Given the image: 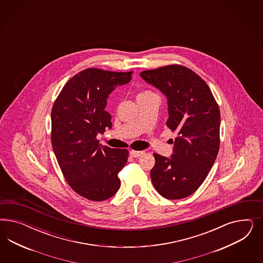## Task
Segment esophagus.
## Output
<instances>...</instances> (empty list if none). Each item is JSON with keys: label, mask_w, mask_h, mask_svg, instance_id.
Returning a JSON list of instances; mask_svg holds the SVG:
<instances>
[{"label": "esophagus", "mask_w": 263, "mask_h": 263, "mask_svg": "<svg viewBox=\"0 0 263 263\" xmlns=\"http://www.w3.org/2000/svg\"><path fill=\"white\" fill-rule=\"evenodd\" d=\"M144 152H135V151H131L130 152V155L132 156V157H134V158H137V157H140L141 155H143Z\"/></svg>", "instance_id": "esophagus-1"}]
</instances>
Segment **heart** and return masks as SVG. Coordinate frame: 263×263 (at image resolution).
<instances>
[{
    "mask_svg": "<svg viewBox=\"0 0 263 263\" xmlns=\"http://www.w3.org/2000/svg\"><path fill=\"white\" fill-rule=\"evenodd\" d=\"M146 93H149V91H144V92H142V93L139 95V96H143V95H146Z\"/></svg>",
    "mask_w": 263,
    "mask_h": 263,
    "instance_id": "1",
    "label": "heart"
}]
</instances>
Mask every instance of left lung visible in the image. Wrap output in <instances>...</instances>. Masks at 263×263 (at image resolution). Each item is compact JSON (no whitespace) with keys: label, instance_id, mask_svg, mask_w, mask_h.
I'll return each instance as SVG.
<instances>
[{"label":"left lung","instance_id":"obj_1","mask_svg":"<svg viewBox=\"0 0 263 263\" xmlns=\"http://www.w3.org/2000/svg\"><path fill=\"white\" fill-rule=\"evenodd\" d=\"M140 75L167 97V127L176 133L173 155L153 154L152 183L165 199H183L204 181L218 155L219 106L206 83L182 65H167Z\"/></svg>","mask_w":263,"mask_h":263}]
</instances>
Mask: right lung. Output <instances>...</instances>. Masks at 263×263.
I'll list each match as a JSON object with an SVG mask.
<instances>
[{"instance_id": "1", "label": "right lung", "mask_w": 263, "mask_h": 263, "mask_svg": "<svg viewBox=\"0 0 263 263\" xmlns=\"http://www.w3.org/2000/svg\"><path fill=\"white\" fill-rule=\"evenodd\" d=\"M131 79L132 71L88 68L64 85L53 105V151L67 183L86 199L102 201L120 189L118 174L129 152L102 145L96 137L111 128L105 110L110 93Z\"/></svg>"}]
</instances>
